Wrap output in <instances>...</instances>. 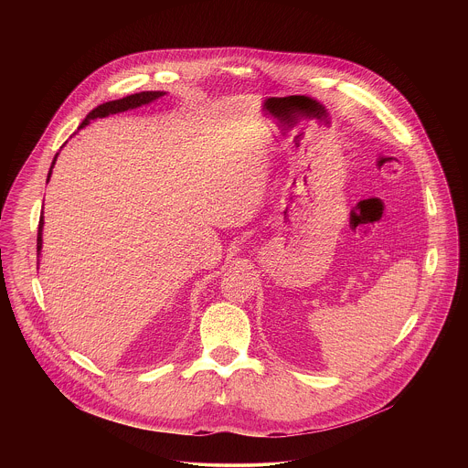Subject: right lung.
<instances>
[{
  "label": "right lung",
  "mask_w": 468,
  "mask_h": 468,
  "mask_svg": "<svg viewBox=\"0 0 468 468\" xmlns=\"http://www.w3.org/2000/svg\"><path fill=\"white\" fill-rule=\"evenodd\" d=\"M164 91H140V93H134V95H128L124 99H119V101H110V102H104L101 106H97L95 110H91L86 119L82 121V124L79 128H84L86 124H90V121H95V119H102V117H108V115H113V113H121V112H128V110H133L138 108L142 104H147L158 97H162ZM58 158V156H56ZM56 158L52 162V167L56 164ZM52 167H50V173H48V178L52 175ZM41 232H43V216L39 218V229H37V254L41 250Z\"/></svg>",
  "instance_id": "right-lung-1"
}]
</instances>
